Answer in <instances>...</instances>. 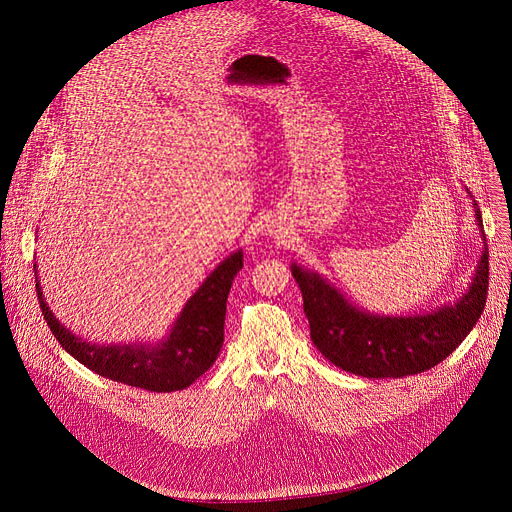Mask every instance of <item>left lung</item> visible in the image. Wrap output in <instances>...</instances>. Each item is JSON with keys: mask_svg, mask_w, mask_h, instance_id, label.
Instances as JSON below:
<instances>
[{"mask_svg": "<svg viewBox=\"0 0 512 512\" xmlns=\"http://www.w3.org/2000/svg\"><path fill=\"white\" fill-rule=\"evenodd\" d=\"M473 207L483 253L469 290L429 313H369L348 301L324 276L292 263L290 272L303 292V309L317 351L348 373L380 380L421 373L452 355L477 324L488 299V242L475 201Z\"/></svg>", "mask_w": 512, "mask_h": 512, "instance_id": "8db88e82", "label": "left lung"}]
</instances>
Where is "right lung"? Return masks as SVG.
Returning a JSON list of instances; mask_svg holds the SVG:
<instances>
[{
    "label": "right lung",
    "mask_w": 512,
    "mask_h": 512,
    "mask_svg": "<svg viewBox=\"0 0 512 512\" xmlns=\"http://www.w3.org/2000/svg\"><path fill=\"white\" fill-rule=\"evenodd\" d=\"M242 270V251L230 253L205 278L166 338L157 342L95 344L78 338L51 313L37 278V297L49 330L66 353L91 371L132 388L149 392H176L191 386L215 363L224 344L226 301L234 276Z\"/></svg>",
    "instance_id": "right-lung-1"
}]
</instances>
